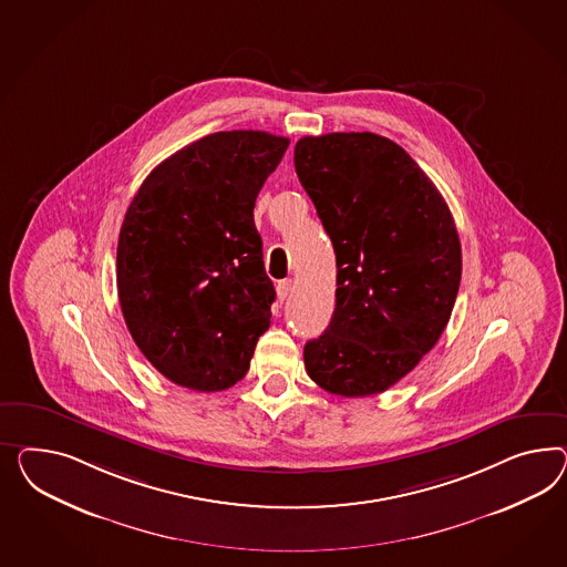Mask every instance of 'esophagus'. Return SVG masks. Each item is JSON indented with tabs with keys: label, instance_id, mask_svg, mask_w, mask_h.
<instances>
[{
	"label": "esophagus",
	"instance_id": "34e87169",
	"mask_svg": "<svg viewBox=\"0 0 567 567\" xmlns=\"http://www.w3.org/2000/svg\"><path fill=\"white\" fill-rule=\"evenodd\" d=\"M291 291L292 280H280V282L276 285V292H278V299H280V301H285Z\"/></svg>",
	"mask_w": 567,
	"mask_h": 567
}]
</instances>
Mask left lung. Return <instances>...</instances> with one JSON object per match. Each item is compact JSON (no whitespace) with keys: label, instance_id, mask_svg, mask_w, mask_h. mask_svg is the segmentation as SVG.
I'll list each match as a JSON object with an SVG mask.
<instances>
[{"label":"left lung","instance_id":"left-lung-1","mask_svg":"<svg viewBox=\"0 0 567 567\" xmlns=\"http://www.w3.org/2000/svg\"><path fill=\"white\" fill-rule=\"evenodd\" d=\"M295 171L337 254V307L303 349L309 378L371 396L413 371L442 337L462 251L437 187L396 142L371 132L306 136Z\"/></svg>","mask_w":567,"mask_h":567}]
</instances>
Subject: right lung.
Listing matches in <instances>:
<instances>
[{"mask_svg": "<svg viewBox=\"0 0 567 567\" xmlns=\"http://www.w3.org/2000/svg\"><path fill=\"white\" fill-rule=\"evenodd\" d=\"M289 138L216 132L171 154L140 185L117 244L123 320L167 380L218 392L249 369L270 328L254 206Z\"/></svg>", "mask_w": 567, "mask_h": 567, "instance_id": "1", "label": "right lung"}]
</instances>
